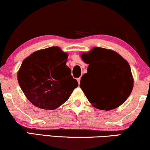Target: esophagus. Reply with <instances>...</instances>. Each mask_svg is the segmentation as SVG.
<instances>
[{"label":"esophagus","mask_w":150,"mask_h":150,"mask_svg":"<svg viewBox=\"0 0 150 150\" xmlns=\"http://www.w3.org/2000/svg\"><path fill=\"white\" fill-rule=\"evenodd\" d=\"M80 79H81L80 77H79V78H77V81H78V84H79V83H80Z\"/></svg>","instance_id":"esophagus-1"}]
</instances>
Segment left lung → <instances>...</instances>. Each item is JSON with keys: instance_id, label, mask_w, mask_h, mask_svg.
Listing matches in <instances>:
<instances>
[{"instance_id": "obj_1", "label": "left lung", "mask_w": 150, "mask_h": 150, "mask_svg": "<svg viewBox=\"0 0 150 150\" xmlns=\"http://www.w3.org/2000/svg\"><path fill=\"white\" fill-rule=\"evenodd\" d=\"M81 58L88 64L81 77L80 88L94 107L109 111L125 102L132 93L134 80L128 62L117 52L102 48L83 53ZM90 79V85L81 87V82Z\"/></svg>"}]
</instances>
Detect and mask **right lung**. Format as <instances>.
Returning a JSON list of instances; mask_svg holds the SVG:
<instances>
[{
	"label": "right lung",
	"mask_w": 150,
	"mask_h": 150,
	"mask_svg": "<svg viewBox=\"0 0 150 150\" xmlns=\"http://www.w3.org/2000/svg\"><path fill=\"white\" fill-rule=\"evenodd\" d=\"M67 58L66 52L53 46L33 52L23 60L17 78L33 105L54 110L69 100L78 83L66 65Z\"/></svg>",
	"instance_id": "1"
}]
</instances>
